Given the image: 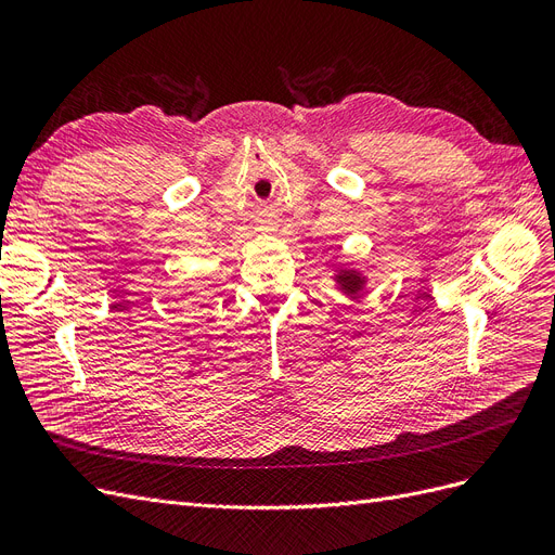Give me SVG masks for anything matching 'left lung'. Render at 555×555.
I'll list each match as a JSON object with an SVG mask.
<instances>
[{"instance_id":"left-lung-1","label":"left lung","mask_w":555,"mask_h":555,"mask_svg":"<svg viewBox=\"0 0 555 555\" xmlns=\"http://www.w3.org/2000/svg\"><path fill=\"white\" fill-rule=\"evenodd\" d=\"M343 282H345V284H354V282H357V278H351V275H347V278L343 280Z\"/></svg>"}]
</instances>
